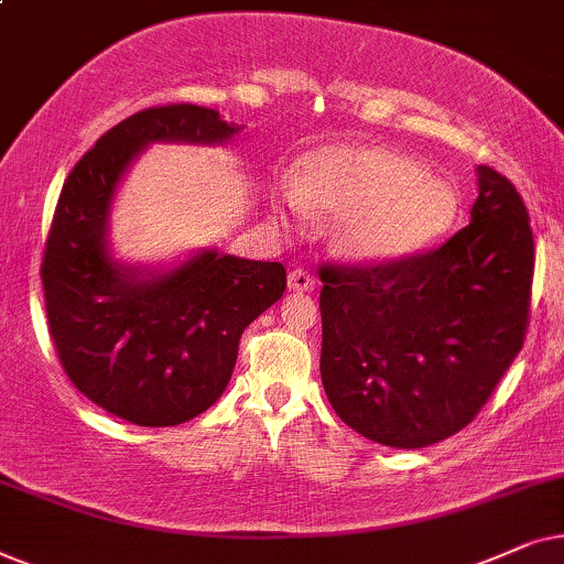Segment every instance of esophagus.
<instances>
[{
	"instance_id": "obj_1",
	"label": "esophagus",
	"mask_w": 564,
	"mask_h": 564,
	"mask_svg": "<svg viewBox=\"0 0 564 564\" xmlns=\"http://www.w3.org/2000/svg\"><path fill=\"white\" fill-rule=\"evenodd\" d=\"M289 289L291 291H312L314 289V278L310 270L304 268H294L289 273Z\"/></svg>"
}]
</instances>
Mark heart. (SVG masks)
Returning a JSON list of instances; mask_svg holds the SVG:
<instances>
[{
	"label": "heart",
	"instance_id": "heart-1",
	"mask_svg": "<svg viewBox=\"0 0 564 564\" xmlns=\"http://www.w3.org/2000/svg\"><path fill=\"white\" fill-rule=\"evenodd\" d=\"M283 204L335 214L329 237L345 258L387 262L423 250L454 227L459 193L423 162L392 149L329 144L306 154L299 177L283 183Z\"/></svg>",
	"mask_w": 564,
	"mask_h": 564
}]
</instances>
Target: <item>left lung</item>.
<instances>
[{
    "label": "left lung",
    "mask_w": 564,
    "mask_h": 564,
    "mask_svg": "<svg viewBox=\"0 0 564 564\" xmlns=\"http://www.w3.org/2000/svg\"><path fill=\"white\" fill-rule=\"evenodd\" d=\"M477 183L469 227L435 250L319 268L322 384L337 417L377 444L459 433L527 340L529 212L492 167H477Z\"/></svg>",
    "instance_id": "obj_1"
}]
</instances>
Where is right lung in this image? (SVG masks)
Segmentation results:
<instances>
[{"label": "right lung", "instance_id": "obj_1", "mask_svg": "<svg viewBox=\"0 0 564 564\" xmlns=\"http://www.w3.org/2000/svg\"><path fill=\"white\" fill-rule=\"evenodd\" d=\"M239 126L191 102L120 120L74 164L41 262L48 333L74 387L110 415L167 427L206 412L227 389L239 337L286 291L281 262L198 252L167 273L110 258L112 195L152 141L221 144Z\"/></svg>", "mask_w": 564, "mask_h": 564}]
</instances>
